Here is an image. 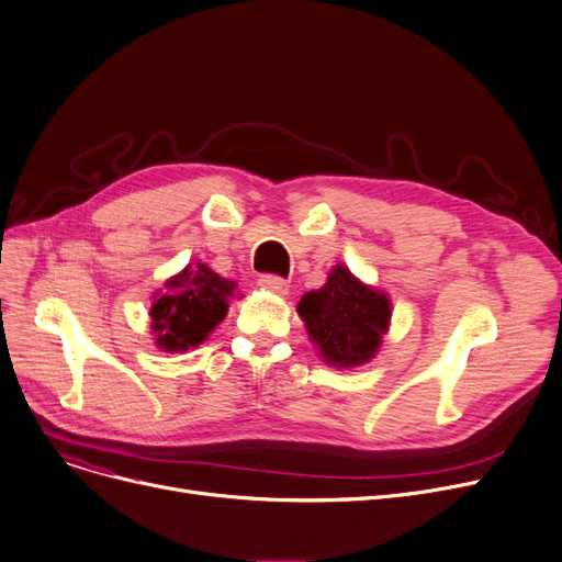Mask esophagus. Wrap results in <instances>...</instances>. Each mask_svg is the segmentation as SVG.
I'll list each match as a JSON object with an SVG mask.
<instances>
[{
	"instance_id": "obj_1",
	"label": "esophagus",
	"mask_w": 562,
	"mask_h": 562,
	"mask_svg": "<svg viewBox=\"0 0 562 562\" xmlns=\"http://www.w3.org/2000/svg\"><path fill=\"white\" fill-rule=\"evenodd\" d=\"M259 286L266 289V291H271V294H278V296H286L289 294V282L278 278V276H261Z\"/></svg>"
}]
</instances>
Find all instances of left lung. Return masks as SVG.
Segmentation results:
<instances>
[{
    "label": "left lung",
    "instance_id": "obj_1",
    "mask_svg": "<svg viewBox=\"0 0 562 562\" xmlns=\"http://www.w3.org/2000/svg\"><path fill=\"white\" fill-rule=\"evenodd\" d=\"M299 314L322 358L347 370L376 356L393 310L385 294L335 266L322 289L301 299Z\"/></svg>",
    "mask_w": 562,
    "mask_h": 562
}]
</instances>
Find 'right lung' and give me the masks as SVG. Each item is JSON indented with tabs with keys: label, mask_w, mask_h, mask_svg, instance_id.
<instances>
[{
	"label": "right lung",
	"mask_w": 562,
	"mask_h": 562,
	"mask_svg": "<svg viewBox=\"0 0 562 562\" xmlns=\"http://www.w3.org/2000/svg\"><path fill=\"white\" fill-rule=\"evenodd\" d=\"M234 282L217 276L206 263H188L165 282L151 305V330L156 345L169 353L200 347L213 328L227 316V299Z\"/></svg>",
	"instance_id": "right-lung-1"
}]
</instances>
